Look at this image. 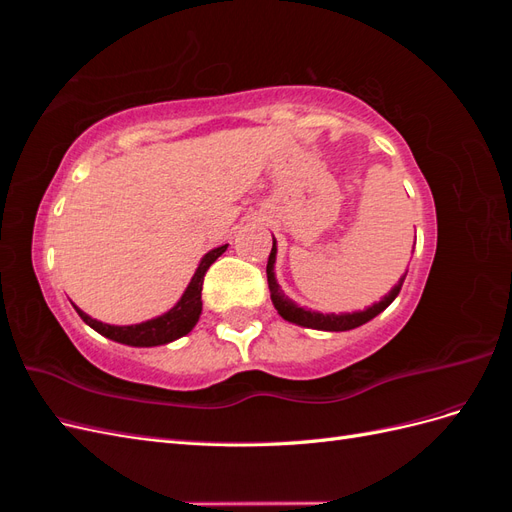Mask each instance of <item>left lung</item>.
I'll list each match as a JSON object with an SVG mask.
<instances>
[{
    "label": "left lung",
    "instance_id": "left-lung-1",
    "mask_svg": "<svg viewBox=\"0 0 512 512\" xmlns=\"http://www.w3.org/2000/svg\"><path fill=\"white\" fill-rule=\"evenodd\" d=\"M275 254H277V245L273 239V247H271V254H269V262H267V282H269V290H271V301L277 309V314H280L284 320L299 324V327H307V329H318V331H350L361 327V324L369 322L371 318H376L380 312H384L386 307H389L395 297L401 290V284H404L406 275H401V280L393 286V290L386 294V297L378 303H374L371 307L363 309V312H352V314H318L312 312V309H305L299 307L292 299H288L284 290L280 288L275 280V273H273V265H275Z\"/></svg>",
    "mask_w": 512,
    "mask_h": 512
}]
</instances>
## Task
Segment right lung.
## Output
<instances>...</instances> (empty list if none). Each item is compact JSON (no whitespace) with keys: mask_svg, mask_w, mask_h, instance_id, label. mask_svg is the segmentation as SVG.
I'll use <instances>...</instances> for the list:
<instances>
[{"mask_svg":"<svg viewBox=\"0 0 512 512\" xmlns=\"http://www.w3.org/2000/svg\"><path fill=\"white\" fill-rule=\"evenodd\" d=\"M226 247L228 245H220L203 256L188 288H185V292H183V297L177 301V305L173 309H168L166 314H162L158 318H151L141 324H130V327H115V324H104L100 320H94L74 305L76 314H79L83 318V322L89 324V327L98 331L100 335L113 339V342L126 344V346L149 348V346H162L168 342H175V339L188 335L194 329V324L198 322L200 312H203L200 292H203L205 273L213 265V262L226 252Z\"/></svg>","mask_w":512,"mask_h":512,"instance_id":"add662e5","label":"right lung"}]
</instances>
